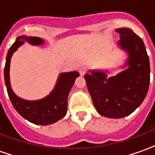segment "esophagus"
I'll list each match as a JSON object with an SVG mask.
<instances>
[{
  "instance_id": "34e87169",
  "label": "esophagus",
  "mask_w": 155,
  "mask_h": 155,
  "mask_svg": "<svg viewBox=\"0 0 155 155\" xmlns=\"http://www.w3.org/2000/svg\"><path fill=\"white\" fill-rule=\"evenodd\" d=\"M79 71H80L81 75H84V74L87 72V68L85 67V66H81V67L79 69Z\"/></svg>"
}]
</instances>
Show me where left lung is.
<instances>
[{"label": "left lung", "mask_w": 155, "mask_h": 155, "mask_svg": "<svg viewBox=\"0 0 155 155\" xmlns=\"http://www.w3.org/2000/svg\"><path fill=\"white\" fill-rule=\"evenodd\" d=\"M119 47L127 54L121 68L108 77V71H90L84 74L88 91L96 110L102 116L120 119L132 114L142 104L150 86L149 56L142 39L131 29L119 28Z\"/></svg>", "instance_id": "8db88e82"}]
</instances>
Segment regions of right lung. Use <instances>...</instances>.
Instances as JSON below:
<instances>
[{
	"label": "right lung",
	"instance_id": "add662e5",
	"mask_svg": "<svg viewBox=\"0 0 155 155\" xmlns=\"http://www.w3.org/2000/svg\"><path fill=\"white\" fill-rule=\"evenodd\" d=\"M25 42L32 45H41L45 41L39 37L21 35L9 49L6 55L4 77L9 98L15 110L31 123L48 125L63 119L67 112V98L75 79L80 75L78 71L64 72L59 74L55 85L50 94L41 100L27 101L14 93L10 82V64L14 52Z\"/></svg>",
	"mask_w": 155,
	"mask_h": 155
}]
</instances>
